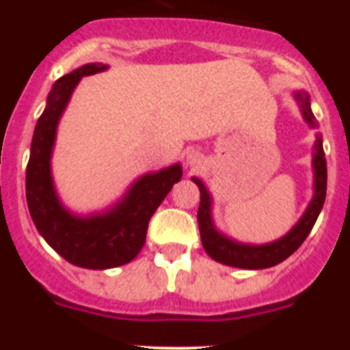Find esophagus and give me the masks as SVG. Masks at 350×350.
I'll list each match as a JSON object with an SVG mask.
<instances>
[{"label":"esophagus","instance_id":"esophagus-1","mask_svg":"<svg viewBox=\"0 0 350 350\" xmlns=\"http://www.w3.org/2000/svg\"><path fill=\"white\" fill-rule=\"evenodd\" d=\"M201 162H203V157L196 150H191V152L186 155V164L191 165V167H198V165H201Z\"/></svg>","mask_w":350,"mask_h":350}]
</instances>
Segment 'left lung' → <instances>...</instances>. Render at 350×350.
<instances>
[{
  "label": "left lung",
  "mask_w": 350,
  "mask_h": 350,
  "mask_svg": "<svg viewBox=\"0 0 350 350\" xmlns=\"http://www.w3.org/2000/svg\"><path fill=\"white\" fill-rule=\"evenodd\" d=\"M296 101H298L301 115L305 122L312 129H317V120L310 107V96L305 91H296ZM313 198L310 201L308 208L305 210L303 217L298 224L278 241L262 243V245H252V243H241L237 241L225 237L224 234L215 228L213 218H211V196L208 189L204 188L203 181L198 178H191L193 183L200 188V208H198V225H200V235L203 249L208 256L217 262L225 266L241 267V269H266L288 259L312 232L327 195V161L323 152L322 135L317 133L315 146H313Z\"/></svg>",
  "instance_id": "obj_1"
}]
</instances>
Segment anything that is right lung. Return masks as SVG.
<instances>
[{
  "label": "right lung",
  "instance_id": "obj_1",
  "mask_svg": "<svg viewBox=\"0 0 350 350\" xmlns=\"http://www.w3.org/2000/svg\"><path fill=\"white\" fill-rule=\"evenodd\" d=\"M107 69L101 62H91L55 81L35 125L25 183L28 211L37 230L67 262L84 269H111L135 259L146 243L150 217L183 176L181 164L144 174L123 200L103 213L77 217L62 206L51 171L59 120L77 83Z\"/></svg>",
  "mask_w": 350,
  "mask_h": 350
}]
</instances>
